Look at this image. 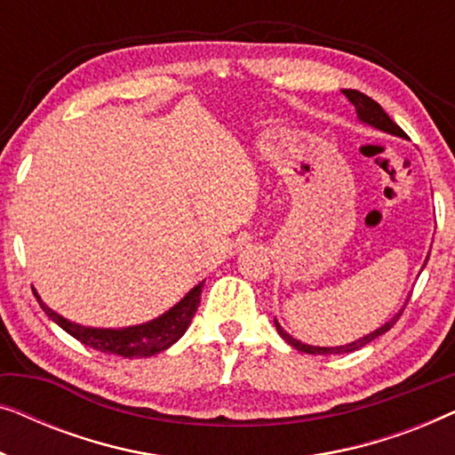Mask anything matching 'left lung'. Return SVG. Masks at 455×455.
<instances>
[{
  "label": "left lung",
  "instance_id": "1",
  "mask_svg": "<svg viewBox=\"0 0 455 455\" xmlns=\"http://www.w3.org/2000/svg\"><path fill=\"white\" fill-rule=\"evenodd\" d=\"M344 95H346L347 99H350V103L354 105V108H356V116H358L360 122L369 124V126L381 130V132H387V134L400 136V139H406V132H403V130H402L400 126H397V124H395L394 120H391V117H389L387 114H385L381 105H379L377 101H372V99H371L369 95H364V92L354 91V89L344 91ZM427 260H428V257L425 259V265H427ZM425 265H422V269H425ZM402 313H403V308H402L400 313H397L395 316H391V319H389L387 323H385V325L375 329V331L369 333V335H364V338L352 341V344L335 346V347H321V346L302 344L300 339L291 338L290 333H285L283 327L277 323V319H275V329H277V333L282 335V338H283L285 341H288V344H290L291 347H296L298 352H304V354H347V352L360 350V347L366 346V344H371V341L375 339V338H379V335H383L385 331H389V329L395 325V321L400 319Z\"/></svg>",
  "mask_w": 455,
  "mask_h": 455
}]
</instances>
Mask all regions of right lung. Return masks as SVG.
<instances>
[{
	"mask_svg": "<svg viewBox=\"0 0 455 455\" xmlns=\"http://www.w3.org/2000/svg\"><path fill=\"white\" fill-rule=\"evenodd\" d=\"M203 283L204 282L195 285L182 300L173 304L167 313L157 316V319L130 327H84L80 325V323L68 321L66 316L55 313L53 308H49L47 304L41 300V296L36 294L35 288L33 291L49 319L58 323V325L64 329L66 333H70L72 338L83 341L84 346L105 354H116V356L124 358H147L153 356V354L167 350V347L176 344V341L186 333V329H188L192 323V316L196 313L198 302H201Z\"/></svg>",
	"mask_w": 455,
	"mask_h": 455,
	"instance_id": "right-lung-1",
	"label": "right lung"
}]
</instances>
